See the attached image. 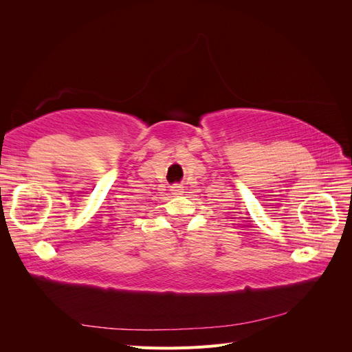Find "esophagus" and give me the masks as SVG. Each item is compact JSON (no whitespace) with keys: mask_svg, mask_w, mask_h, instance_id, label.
Listing matches in <instances>:
<instances>
[{"mask_svg":"<svg viewBox=\"0 0 352 352\" xmlns=\"http://www.w3.org/2000/svg\"><path fill=\"white\" fill-rule=\"evenodd\" d=\"M170 190H172L173 195H182L184 194V186L180 184H175L170 186Z\"/></svg>","mask_w":352,"mask_h":352,"instance_id":"esophagus-1","label":"esophagus"}]
</instances>
